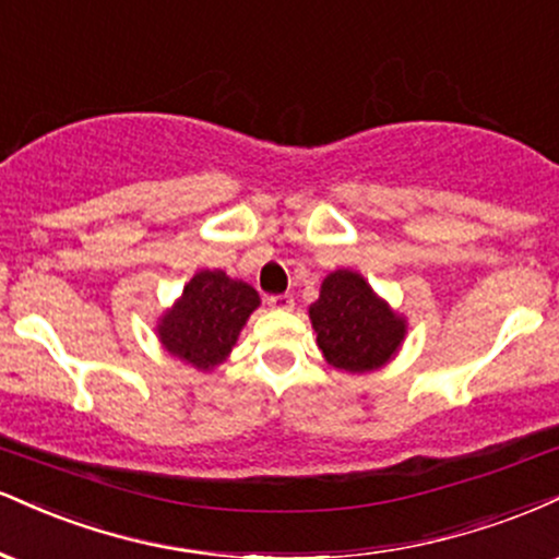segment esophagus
Masks as SVG:
<instances>
[{
  "mask_svg": "<svg viewBox=\"0 0 559 559\" xmlns=\"http://www.w3.org/2000/svg\"><path fill=\"white\" fill-rule=\"evenodd\" d=\"M266 306L272 308V311H293L295 300H293V295L280 293V295H269V298H266Z\"/></svg>",
  "mask_w": 559,
  "mask_h": 559,
  "instance_id": "34e87169",
  "label": "esophagus"
}]
</instances>
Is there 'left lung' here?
<instances>
[{"mask_svg": "<svg viewBox=\"0 0 559 559\" xmlns=\"http://www.w3.org/2000/svg\"><path fill=\"white\" fill-rule=\"evenodd\" d=\"M308 313L324 358L353 373L384 366L405 337L403 319L373 295L369 282L347 269L324 280Z\"/></svg>", "mask_w": 559, "mask_h": 559, "instance_id": "left-lung-1", "label": "left lung"}]
</instances>
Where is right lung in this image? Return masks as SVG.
<instances>
[{
    "label": "right lung",
    "instance_id": "right-lung-1",
    "mask_svg": "<svg viewBox=\"0 0 559 559\" xmlns=\"http://www.w3.org/2000/svg\"><path fill=\"white\" fill-rule=\"evenodd\" d=\"M255 306L259 293L246 282L229 280L225 272H199L162 319V345L195 369H214L233 350Z\"/></svg>",
    "mask_w": 559,
    "mask_h": 559
}]
</instances>
